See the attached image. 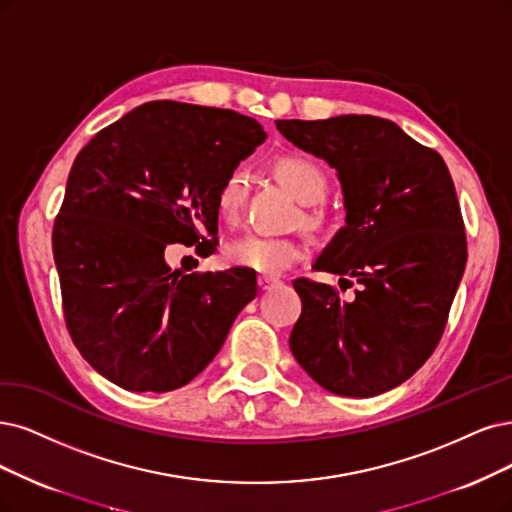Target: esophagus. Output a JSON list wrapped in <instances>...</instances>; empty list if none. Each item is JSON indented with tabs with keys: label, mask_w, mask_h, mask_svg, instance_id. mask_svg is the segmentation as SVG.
<instances>
[{
	"label": "esophagus",
	"mask_w": 512,
	"mask_h": 512,
	"mask_svg": "<svg viewBox=\"0 0 512 512\" xmlns=\"http://www.w3.org/2000/svg\"><path fill=\"white\" fill-rule=\"evenodd\" d=\"M257 285H259L261 291H270V289H274L278 285V280L270 278V276H259L257 278Z\"/></svg>",
	"instance_id": "obj_1"
}]
</instances>
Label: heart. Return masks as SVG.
Here are the masks:
<instances>
[{
    "label": "heart",
    "instance_id": "b5f03b06",
    "mask_svg": "<svg viewBox=\"0 0 512 512\" xmlns=\"http://www.w3.org/2000/svg\"><path fill=\"white\" fill-rule=\"evenodd\" d=\"M276 175L285 183L295 198L304 204L320 202L327 194V179L316 164L306 158H280L276 162ZM251 177L249 170L236 168L227 175L217 192V211L223 221L238 223L249 198ZM304 223L312 230L323 225V215L304 213ZM306 253V246L293 236H268V234H244L225 246V259L236 268L253 270L257 274L278 276L287 272Z\"/></svg>",
    "mask_w": 512,
    "mask_h": 512
}]
</instances>
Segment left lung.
I'll return each instance as SVG.
<instances>
[{"instance_id": "left-lung-1", "label": "left lung", "mask_w": 512, "mask_h": 512, "mask_svg": "<svg viewBox=\"0 0 512 512\" xmlns=\"http://www.w3.org/2000/svg\"><path fill=\"white\" fill-rule=\"evenodd\" d=\"M280 135L323 158L342 183L346 225L314 270L358 285L342 299L297 278L301 316L289 346L325 390L369 399L418 371L437 348L466 266V234L437 151L375 116L276 120Z\"/></svg>"}]
</instances>
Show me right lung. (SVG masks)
I'll list each match as a JSON object with an SVG mask.
<instances>
[{
	"label": "right lung",
	"instance_id": "add662e5",
	"mask_svg": "<svg viewBox=\"0 0 512 512\" xmlns=\"http://www.w3.org/2000/svg\"><path fill=\"white\" fill-rule=\"evenodd\" d=\"M232 109L151 101L75 158L52 230L63 312L94 371L130 392L192 382L257 295L251 270L183 274L168 244L211 255L223 179L266 141Z\"/></svg>",
	"mask_w": 512,
	"mask_h": 512
}]
</instances>
